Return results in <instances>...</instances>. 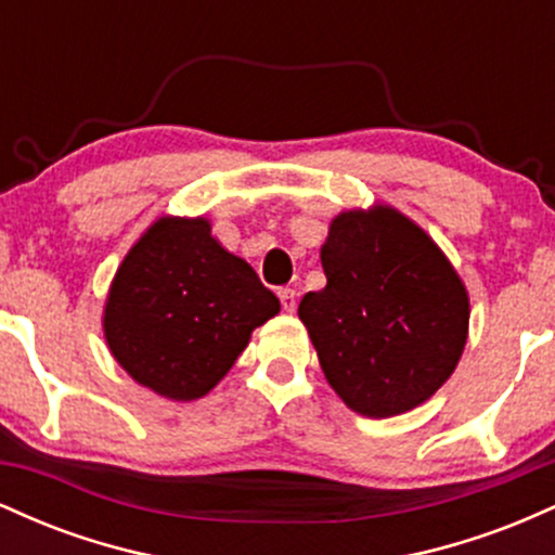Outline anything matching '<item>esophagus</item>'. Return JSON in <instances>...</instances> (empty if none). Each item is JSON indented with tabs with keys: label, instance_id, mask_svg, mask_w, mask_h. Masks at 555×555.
Here are the masks:
<instances>
[{
	"label": "esophagus",
	"instance_id": "obj_1",
	"mask_svg": "<svg viewBox=\"0 0 555 555\" xmlns=\"http://www.w3.org/2000/svg\"><path fill=\"white\" fill-rule=\"evenodd\" d=\"M279 299H282V308L286 313H292V310L297 308V292L289 289V286H282V289H279Z\"/></svg>",
	"mask_w": 555,
	"mask_h": 555
}]
</instances>
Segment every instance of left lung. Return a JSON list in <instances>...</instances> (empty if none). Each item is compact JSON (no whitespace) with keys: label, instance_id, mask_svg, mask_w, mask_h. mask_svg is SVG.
<instances>
[{"label":"left lung","instance_id":"obj_1","mask_svg":"<svg viewBox=\"0 0 555 555\" xmlns=\"http://www.w3.org/2000/svg\"><path fill=\"white\" fill-rule=\"evenodd\" d=\"M321 263L326 286L297 313L334 391L367 417L430 399L469 323L467 289L436 242L388 206L347 211L331 221Z\"/></svg>","mask_w":555,"mask_h":555}]
</instances>
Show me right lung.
Here are the masks:
<instances>
[{
  "instance_id": "add662e5",
  "label": "right lung",
  "mask_w": 555,
  "mask_h": 555,
  "mask_svg": "<svg viewBox=\"0 0 555 555\" xmlns=\"http://www.w3.org/2000/svg\"><path fill=\"white\" fill-rule=\"evenodd\" d=\"M279 297L211 237L206 219H158L127 253L106 299L112 354L138 384L190 401L224 378Z\"/></svg>"
}]
</instances>
